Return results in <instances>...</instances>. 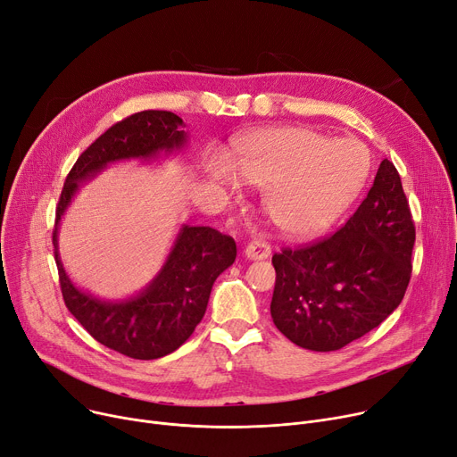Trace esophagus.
Returning a JSON list of instances; mask_svg holds the SVG:
<instances>
[{"instance_id":"1","label":"esophagus","mask_w":457,"mask_h":457,"mask_svg":"<svg viewBox=\"0 0 457 457\" xmlns=\"http://www.w3.org/2000/svg\"><path fill=\"white\" fill-rule=\"evenodd\" d=\"M245 256L251 260H265L271 256V247L263 239H253L245 247Z\"/></svg>"}]
</instances>
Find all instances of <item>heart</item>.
<instances>
[{"mask_svg": "<svg viewBox=\"0 0 457 457\" xmlns=\"http://www.w3.org/2000/svg\"><path fill=\"white\" fill-rule=\"evenodd\" d=\"M370 171L369 151L354 140L332 142L304 127L260 129L227 156L210 160L212 180L230 192L239 179L263 190L262 208L287 237L327 232L360 195Z\"/></svg>", "mask_w": 457, "mask_h": 457, "instance_id": "heart-1", "label": "heart"}]
</instances>
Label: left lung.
<instances>
[{
  "label": "left lung",
  "instance_id": "1",
  "mask_svg": "<svg viewBox=\"0 0 457 457\" xmlns=\"http://www.w3.org/2000/svg\"><path fill=\"white\" fill-rule=\"evenodd\" d=\"M415 225L387 158L351 220L328 237L273 254L275 327L295 345L330 353L360 339L404 299Z\"/></svg>",
  "mask_w": 457,
  "mask_h": 457
}]
</instances>
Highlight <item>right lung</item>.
<instances>
[{
    "mask_svg": "<svg viewBox=\"0 0 457 457\" xmlns=\"http://www.w3.org/2000/svg\"><path fill=\"white\" fill-rule=\"evenodd\" d=\"M182 127L184 121L168 111H144L118 121L77 158L57 206L53 247L64 304L96 341L134 360L162 358L194 334L213 282L236 260V241L216 228L184 225L156 278L137 297L106 303L68 278L59 256V221L80 182L118 160H145L180 149L186 144Z\"/></svg>",
    "mask_w": 457,
    "mask_h": 457,
    "instance_id": "right-lung-1",
    "label": "right lung"
}]
</instances>
